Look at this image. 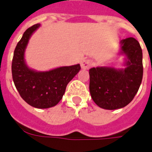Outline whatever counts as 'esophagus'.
<instances>
[{
  "instance_id": "1",
  "label": "esophagus",
  "mask_w": 152,
  "mask_h": 152,
  "mask_svg": "<svg viewBox=\"0 0 152 152\" xmlns=\"http://www.w3.org/2000/svg\"><path fill=\"white\" fill-rule=\"evenodd\" d=\"M91 66V61L89 59H85L81 62V67L82 69H88Z\"/></svg>"
}]
</instances>
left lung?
Returning a JSON list of instances; mask_svg holds the SVG:
<instances>
[{
	"instance_id": "1",
	"label": "left lung",
	"mask_w": 152,
	"mask_h": 152,
	"mask_svg": "<svg viewBox=\"0 0 152 152\" xmlns=\"http://www.w3.org/2000/svg\"><path fill=\"white\" fill-rule=\"evenodd\" d=\"M121 53L127 56L125 69L91 68L89 90L96 105L105 110L123 108L133 101L142 80V50L133 37L121 41Z\"/></svg>"
}]
</instances>
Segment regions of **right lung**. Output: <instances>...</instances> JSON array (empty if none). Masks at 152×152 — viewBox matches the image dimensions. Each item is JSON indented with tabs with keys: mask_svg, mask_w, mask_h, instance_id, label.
I'll use <instances>...</instances> for the list:
<instances>
[{
	"mask_svg": "<svg viewBox=\"0 0 152 152\" xmlns=\"http://www.w3.org/2000/svg\"><path fill=\"white\" fill-rule=\"evenodd\" d=\"M37 23L24 32L14 52L12 60L13 81L16 89L28 105L35 108H50L61 101L66 86L80 70V64L64 66L47 71L30 69L24 61V50L30 37L39 28Z\"/></svg>",
	"mask_w": 152,
	"mask_h": 152,
	"instance_id": "add662e5",
	"label": "right lung"
}]
</instances>
